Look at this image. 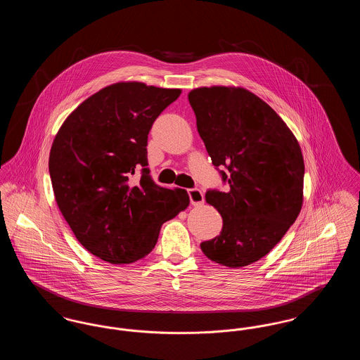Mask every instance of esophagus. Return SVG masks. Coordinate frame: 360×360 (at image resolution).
Here are the masks:
<instances>
[{
	"instance_id": "obj_1",
	"label": "esophagus",
	"mask_w": 360,
	"mask_h": 360,
	"mask_svg": "<svg viewBox=\"0 0 360 360\" xmlns=\"http://www.w3.org/2000/svg\"><path fill=\"white\" fill-rule=\"evenodd\" d=\"M188 197H190L191 205L200 206L205 202L204 193H202L200 188H188Z\"/></svg>"
}]
</instances>
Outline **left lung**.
Listing matches in <instances>:
<instances>
[{
  "label": "left lung",
  "mask_w": 360,
  "mask_h": 360,
  "mask_svg": "<svg viewBox=\"0 0 360 360\" xmlns=\"http://www.w3.org/2000/svg\"><path fill=\"white\" fill-rule=\"evenodd\" d=\"M188 97L212 163L229 185L206 191L223 229L201 250L226 267L248 266L274 248L301 212V147L274 109L245 89L200 87Z\"/></svg>",
  "instance_id": "1"
}]
</instances>
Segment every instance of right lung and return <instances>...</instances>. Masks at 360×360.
<instances>
[{
	"instance_id": "1",
	"label": "right lung",
	"mask_w": 360,
	"mask_h": 360,
	"mask_svg": "<svg viewBox=\"0 0 360 360\" xmlns=\"http://www.w3.org/2000/svg\"><path fill=\"white\" fill-rule=\"evenodd\" d=\"M179 94L141 82L103 87L53 139L49 169L56 204L94 257L128 264L148 255L162 224L188 207L186 190L158 186L147 167L151 127Z\"/></svg>"
}]
</instances>
